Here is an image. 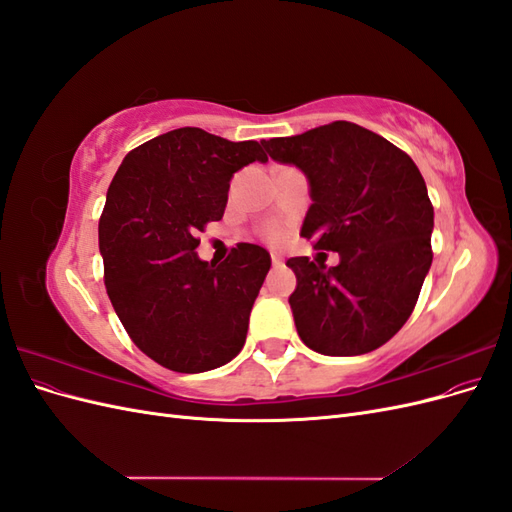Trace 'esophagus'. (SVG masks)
<instances>
[{
	"mask_svg": "<svg viewBox=\"0 0 512 512\" xmlns=\"http://www.w3.org/2000/svg\"><path fill=\"white\" fill-rule=\"evenodd\" d=\"M271 262H273L275 267H280V265H284V258L277 254V252H271Z\"/></svg>",
	"mask_w": 512,
	"mask_h": 512,
	"instance_id": "esophagus-1",
	"label": "esophagus"
}]
</instances>
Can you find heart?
Returning a JSON list of instances; mask_svg holds the SVG:
<instances>
[{"instance_id":"obj_1","label":"heart","mask_w":512,"mask_h":512,"mask_svg":"<svg viewBox=\"0 0 512 512\" xmlns=\"http://www.w3.org/2000/svg\"><path fill=\"white\" fill-rule=\"evenodd\" d=\"M260 235H262V239H265L267 243L277 245V243L286 241V237H288V230H286V226H284V224H280V222H269V224L262 226Z\"/></svg>"}]
</instances>
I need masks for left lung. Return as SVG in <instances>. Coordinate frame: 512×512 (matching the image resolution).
Masks as SVG:
<instances>
[{"mask_svg":"<svg viewBox=\"0 0 512 512\" xmlns=\"http://www.w3.org/2000/svg\"><path fill=\"white\" fill-rule=\"evenodd\" d=\"M277 162L299 166L312 188L301 237L339 254L337 267L307 256L290 307L307 348L354 356L404 327L431 267L433 205L406 151L350 121L262 143Z\"/></svg>","mask_w":512,"mask_h":512,"instance_id":"1","label":"left lung"}]
</instances>
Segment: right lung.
Here are the masks:
<instances>
[{
    "label": "right lung",
    "instance_id": "obj_1",
    "mask_svg": "<svg viewBox=\"0 0 512 512\" xmlns=\"http://www.w3.org/2000/svg\"><path fill=\"white\" fill-rule=\"evenodd\" d=\"M256 160L267 162L256 141L179 128L132 149L108 185L98 224L106 294L138 350L166 369L200 374L245 344L269 252L237 243L209 265L196 247L222 220L232 175Z\"/></svg>",
    "mask_w": 512,
    "mask_h": 512
}]
</instances>
